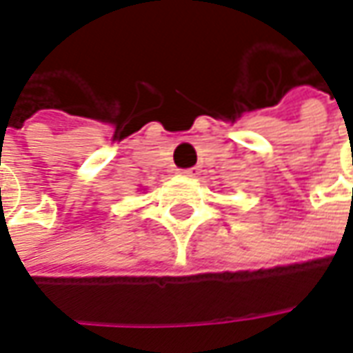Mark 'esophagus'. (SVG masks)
Masks as SVG:
<instances>
[{"label":"esophagus","instance_id":"obj_1","mask_svg":"<svg viewBox=\"0 0 353 353\" xmlns=\"http://www.w3.org/2000/svg\"><path fill=\"white\" fill-rule=\"evenodd\" d=\"M181 174L185 177H196L199 176V168H189V170H181Z\"/></svg>","mask_w":353,"mask_h":353}]
</instances>
